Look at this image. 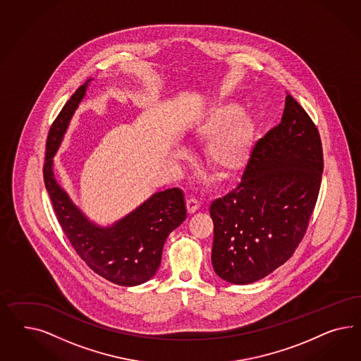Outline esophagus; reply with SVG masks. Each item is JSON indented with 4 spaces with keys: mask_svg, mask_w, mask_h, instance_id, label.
I'll return each mask as SVG.
<instances>
[{
    "mask_svg": "<svg viewBox=\"0 0 361 361\" xmlns=\"http://www.w3.org/2000/svg\"><path fill=\"white\" fill-rule=\"evenodd\" d=\"M198 208H200V202L197 201L196 198H189V200L186 201V209H188V213H189V214L196 213Z\"/></svg>",
    "mask_w": 361,
    "mask_h": 361,
    "instance_id": "obj_1",
    "label": "esophagus"
}]
</instances>
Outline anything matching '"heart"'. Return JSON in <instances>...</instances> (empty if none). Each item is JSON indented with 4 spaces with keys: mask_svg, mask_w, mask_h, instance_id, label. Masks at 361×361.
<instances>
[{
    "mask_svg": "<svg viewBox=\"0 0 361 361\" xmlns=\"http://www.w3.org/2000/svg\"><path fill=\"white\" fill-rule=\"evenodd\" d=\"M195 136L208 140L205 159L209 168L221 177L238 175L247 164L254 140V124L235 103H224L209 109L197 123Z\"/></svg>",
    "mask_w": 361,
    "mask_h": 361,
    "instance_id": "b5f03b06",
    "label": "heart"
}]
</instances>
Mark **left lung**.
Segmentation results:
<instances>
[{
    "mask_svg": "<svg viewBox=\"0 0 361 361\" xmlns=\"http://www.w3.org/2000/svg\"><path fill=\"white\" fill-rule=\"evenodd\" d=\"M323 175L317 127L288 92L282 121L255 142L238 185L210 205L212 263L234 284L287 262L306 234Z\"/></svg>",
    "mask_w": 361,
    "mask_h": 361,
    "instance_id": "8db88e82",
    "label": "left lung"
}]
</instances>
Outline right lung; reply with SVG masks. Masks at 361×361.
<instances>
[{"label":"right lung","instance_id":"obj_1","mask_svg":"<svg viewBox=\"0 0 361 361\" xmlns=\"http://www.w3.org/2000/svg\"><path fill=\"white\" fill-rule=\"evenodd\" d=\"M87 85L88 80L71 95L50 127L44 156V186L67 240L88 267L112 283L136 286L156 274L166 237L185 221L184 193L178 188L154 193L131 214L106 229L90 224L73 205L55 181L53 156Z\"/></svg>","mask_w":361,"mask_h":361}]
</instances>
